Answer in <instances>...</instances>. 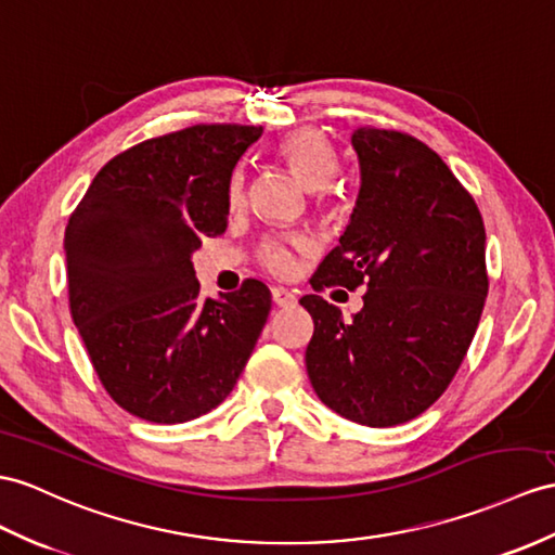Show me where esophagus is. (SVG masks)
<instances>
[{
    "label": "esophagus",
    "mask_w": 555,
    "mask_h": 555,
    "mask_svg": "<svg viewBox=\"0 0 555 555\" xmlns=\"http://www.w3.org/2000/svg\"><path fill=\"white\" fill-rule=\"evenodd\" d=\"M270 294H273V304L275 306H292V304H296V296L289 289H285V287H273V289H270Z\"/></svg>",
    "instance_id": "obj_1"
}]
</instances>
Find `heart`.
<instances>
[{
  "instance_id": "1",
  "label": "heart",
  "mask_w": 555,
  "mask_h": 555,
  "mask_svg": "<svg viewBox=\"0 0 555 555\" xmlns=\"http://www.w3.org/2000/svg\"><path fill=\"white\" fill-rule=\"evenodd\" d=\"M275 155L294 173L296 181L306 185L308 191H318L320 195L327 193V185L336 176V167H339L330 141L318 129H296L287 133L278 143ZM228 205H231V209L245 205V171L242 169H237L228 181ZM294 247L301 249L304 245L268 240L259 251V261L273 275H287L294 268Z\"/></svg>"
}]
</instances>
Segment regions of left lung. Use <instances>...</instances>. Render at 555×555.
I'll return each instance as SVG.
<instances>
[{
	"label": "left lung",
	"mask_w": 555,
	"mask_h": 555,
	"mask_svg": "<svg viewBox=\"0 0 555 555\" xmlns=\"http://www.w3.org/2000/svg\"><path fill=\"white\" fill-rule=\"evenodd\" d=\"M360 193L350 223L318 266L315 292L367 287L346 322L320 294L306 370L318 398L348 422L388 428L426 412L452 384L482 315L490 278L482 216L426 143L358 127Z\"/></svg>",
	"instance_id": "left-lung-1"
}]
</instances>
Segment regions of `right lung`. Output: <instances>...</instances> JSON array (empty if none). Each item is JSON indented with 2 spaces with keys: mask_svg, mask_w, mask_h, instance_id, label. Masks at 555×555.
I'll return each mask as SVG.
<instances>
[{
  "mask_svg": "<svg viewBox=\"0 0 555 555\" xmlns=\"http://www.w3.org/2000/svg\"><path fill=\"white\" fill-rule=\"evenodd\" d=\"M261 127L195 125L115 155L65 228L67 299L103 388L153 424H183L231 393L270 313L245 280L202 299L191 254L225 233L228 181Z\"/></svg>",
  "mask_w": 555,
  "mask_h": 555,
  "instance_id": "1",
  "label": "right lung"
}]
</instances>
